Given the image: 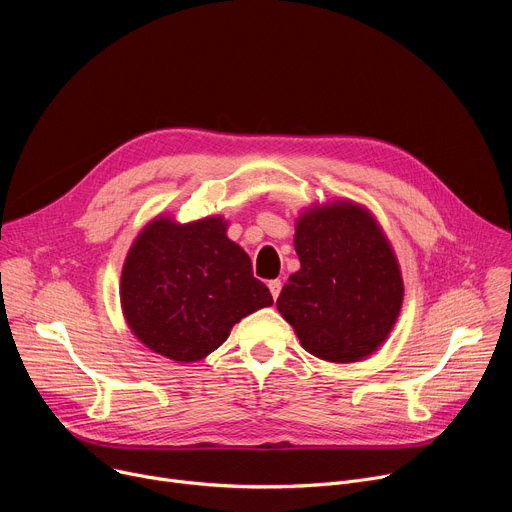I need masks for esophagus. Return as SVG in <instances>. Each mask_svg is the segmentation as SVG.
I'll use <instances>...</instances> for the list:
<instances>
[{
	"label": "esophagus",
	"mask_w": 512,
	"mask_h": 512,
	"mask_svg": "<svg viewBox=\"0 0 512 512\" xmlns=\"http://www.w3.org/2000/svg\"><path fill=\"white\" fill-rule=\"evenodd\" d=\"M269 291H271V296H273V300H277V296H279V291H281V281H279V279H271V281H269Z\"/></svg>",
	"instance_id": "obj_1"
}]
</instances>
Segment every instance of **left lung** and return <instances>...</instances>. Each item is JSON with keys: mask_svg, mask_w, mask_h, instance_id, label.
Returning a JSON list of instances; mask_svg holds the SVG:
<instances>
[{"mask_svg": "<svg viewBox=\"0 0 512 512\" xmlns=\"http://www.w3.org/2000/svg\"><path fill=\"white\" fill-rule=\"evenodd\" d=\"M300 271L277 298L302 346L328 362H356L391 334L403 277L375 216L352 200L310 206L296 223Z\"/></svg>", "mask_w": 512, "mask_h": 512, "instance_id": "8db88e82", "label": "left lung"}]
</instances>
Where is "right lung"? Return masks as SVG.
<instances>
[{
    "label": "right lung",
    "mask_w": 512,
    "mask_h": 512,
    "mask_svg": "<svg viewBox=\"0 0 512 512\" xmlns=\"http://www.w3.org/2000/svg\"><path fill=\"white\" fill-rule=\"evenodd\" d=\"M273 298L223 216L180 225L158 216L137 235L121 271V308L141 344L176 362L221 346L245 316Z\"/></svg>",
    "instance_id": "right-lung-1"
}]
</instances>
